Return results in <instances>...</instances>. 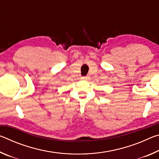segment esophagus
<instances>
[{"label":"esophagus","instance_id":"esophagus-1","mask_svg":"<svg viewBox=\"0 0 159 159\" xmlns=\"http://www.w3.org/2000/svg\"><path fill=\"white\" fill-rule=\"evenodd\" d=\"M81 79L83 80H88L90 79V76H83L81 77Z\"/></svg>","mask_w":159,"mask_h":159}]
</instances>
